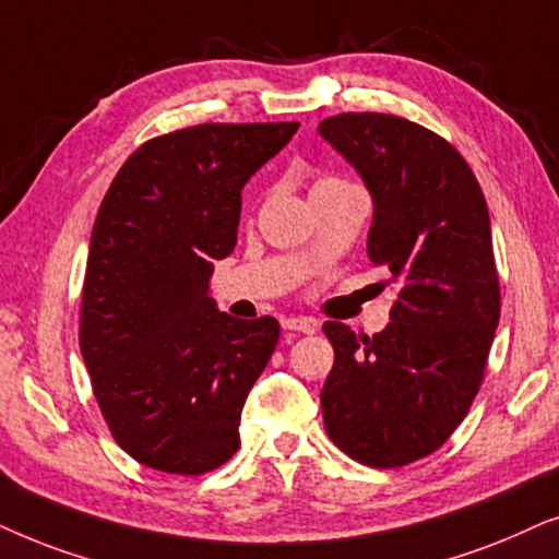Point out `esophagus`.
<instances>
[{"instance_id":"1","label":"esophagus","mask_w":559,"mask_h":559,"mask_svg":"<svg viewBox=\"0 0 559 559\" xmlns=\"http://www.w3.org/2000/svg\"><path fill=\"white\" fill-rule=\"evenodd\" d=\"M284 330L314 334L319 330V324H317V319H309V317H288V319H284Z\"/></svg>"}]
</instances>
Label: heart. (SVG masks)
Returning <instances> with one entry per match:
<instances>
[{"mask_svg": "<svg viewBox=\"0 0 559 559\" xmlns=\"http://www.w3.org/2000/svg\"><path fill=\"white\" fill-rule=\"evenodd\" d=\"M322 183H332V178H326V181H319L317 186H322Z\"/></svg>", "mask_w": 559, "mask_h": 559, "instance_id": "1", "label": "heart"}]
</instances>
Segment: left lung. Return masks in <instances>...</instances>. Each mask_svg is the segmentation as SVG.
I'll return each instance as SVG.
<instances>
[{"instance_id": "1", "label": "left lung", "mask_w": 559, "mask_h": 559, "mask_svg": "<svg viewBox=\"0 0 559 559\" xmlns=\"http://www.w3.org/2000/svg\"><path fill=\"white\" fill-rule=\"evenodd\" d=\"M317 130L366 183L368 258L396 288L373 337L324 324V429L357 463L401 467L448 442L480 389L501 314L488 204L463 155L421 124L347 111Z\"/></svg>"}]
</instances>
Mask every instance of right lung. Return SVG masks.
I'll use <instances>...</instances> for the list:
<instances>
[{"label": "right lung", "instance_id": "1", "mask_svg": "<svg viewBox=\"0 0 559 559\" xmlns=\"http://www.w3.org/2000/svg\"><path fill=\"white\" fill-rule=\"evenodd\" d=\"M296 130L199 124L147 140L96 214L79 345L117 444L153 471L202 475L240 448L281 326L219 311L212 273L237 245L245 183Z\"/></svg>", "mask_w": 559, "mask_h": 559}]
</instances>
